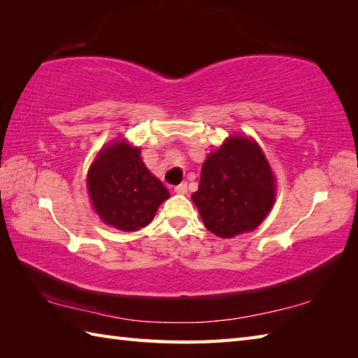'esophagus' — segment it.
I'll list each match as a JSON object with an SVG mask.
<instances>
[{
  "instance_id": "34e87169",
  "label": "esophagus",
  "mask_w": 358,
  "mask_h": 358,
  "mask_svg": "<svg viewBox=\"0 0 358 358\" xmlns=\"http://www.w3.org/2000/svg\"><path fill=\"white\" fill-rule=\"evenodd\" d=\"M173 191L177 194H187V183H180L173 187Z\"/></svg>"
}]
</instances>
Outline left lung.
<instances>
[{"label": "left lung", "instance_id": "1", "mask_svg": "<svg viewBox=\"0 0 358 358\" xmlns=\"http://www.w3.org/2000/svg\"><path fill=\"white\" fill-rule=\"evenodd\" d=\"M192 201L206 229L222 238L260 226L275 201V178L260 146L248 136L227 138L203 163Z\"/></svg>", "mask_w": 358, "mask_h": 358}]
</instances>
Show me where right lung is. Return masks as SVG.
I'll return each mask as SVG.
<instances>
[{
    "instance_id": "1",
    "label": "right lung",
    "mask_w": 358,
    "mask_h": 358,
    "mask_svg": "<svg viewBox=\"0 0 358 358\" xmlns=\"http://www.w3.org/2000/svg\"><path fill=\"white\" fill-rule=\"evenodd\" d=\"M95 212L106 224L134 232L148 226L169 191L149 172L140 148L127 141L110 143L98 152L87 173Z\"/></svg>"
}]
</instances>
